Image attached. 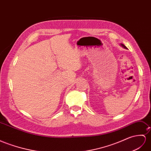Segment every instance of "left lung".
Instances as JSON below:
<instances>
[{
	"mask_svg": "<svg viewBox=\"0 0 151 151\" xmlns=\"http://www.w3.org/2000/svg\"><path fill=\"white\" fill-rule=\"evenodd\" d=\"M121 45H122V46H123V47H124V48H126V46H124V45H122V44H121Z\"/></svg>",
	"mask_w": 151,
	"mask_h": 151,
	"instance_id": "8db88e82",
	"label": "left lung"
}]
</instances>
